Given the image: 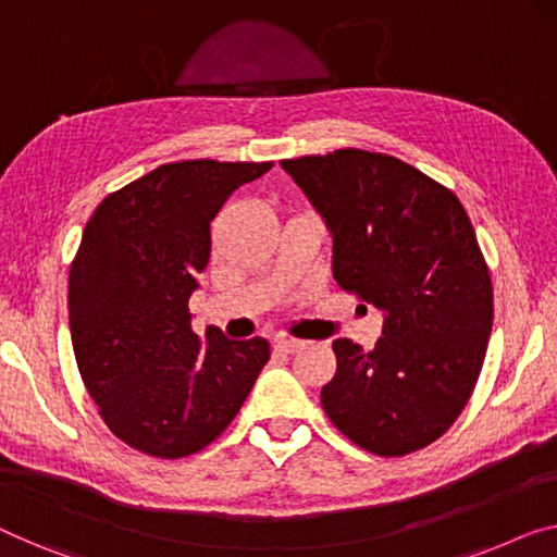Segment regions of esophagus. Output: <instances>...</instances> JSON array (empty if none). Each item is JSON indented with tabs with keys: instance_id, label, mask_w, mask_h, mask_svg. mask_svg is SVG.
Returning <instances> with one entry per match:
<instances>
[{
	"instance_id": "esophagus-1",
	"label": "esophagus",
	"mask_w": 557,
	"mask_h": 557,
	"mask_svg": "<svg viewBox=\"0 0 557 557\" xmlns=\"http://www.w3.org/2000/svg\"><path fill=\"white\" fill-rule=\"evenodd\" d=\"M302 345H305L302 339H295V337H280V339H275V350L277 352H287V355L297 352Z\"/></svg>"
}]
</instances>
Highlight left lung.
Returning a JSON list of instances; mask_svg holds the SVG:
<instances>
[{
	"mask_svg": "<svg viewBox=\"0 0 557 557\" xmlns=\"http://www.w3.org/2000/svg\"><path fill=\"white\" fill-rule=\"evenodd\" d=\"M332 237V277L383 312L375 350L332 343L320 400L368 453L420 450L470 400L493 330L491 272L450 189L395 157L337 149L282 160Z\"/></svg>",
	"mask_w": 557,
	"mask_h": 557,
	"instance_id": "1",
	"label": "left lung"
}]
</instances>
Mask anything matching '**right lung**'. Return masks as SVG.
Listing matches in <instances>:
<instances>
[{"mask_svg": "<svg viewBox=\"0 0 557 557\" xmlns=\"http://www.w3.org/2000/svg\"><path fill=\"white\" fill-rule=\"evenodd\" d=\"M272 162L162 164L104 197L70 270V330L87 393L122 443L185 458L222 435L270 360L264 337L193 330L210 222Z\"/></svg>", "mask_w": 557, "mask_h": 557, "instance_id": "1", "label": "right lung"}]
</instances>
